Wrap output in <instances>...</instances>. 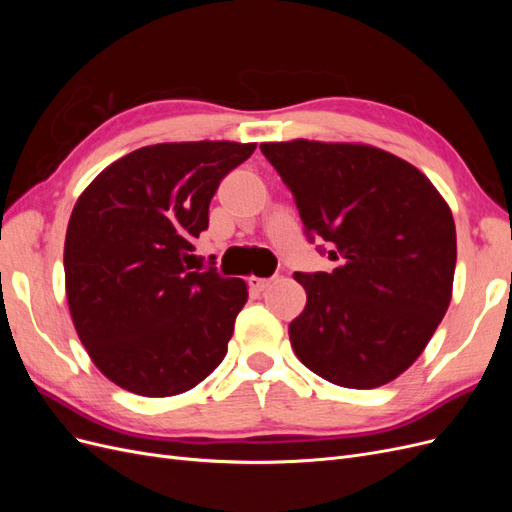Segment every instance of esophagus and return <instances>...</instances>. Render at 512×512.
Masks as SVG:
<instances>
[{"label": "esophagus", "mask_w": 512, "mask_h": 512, "mask_svg": "<svg viewBox=\"0 0 512 512\" xmlns=\"http://www.w3.org/2000/svg\"><path fill=\"white\" fill-rule=\"evenodd\" d=\"M271 277H256V275H252L250 277V288L252 290H256V292H262V290H267L269 286H271Z\"/></svg>", "instance_id": "34e87169"}]
</instances>
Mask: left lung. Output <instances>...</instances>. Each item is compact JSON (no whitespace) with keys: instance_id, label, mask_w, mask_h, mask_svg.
<instances>
[{"instance_id":"left-lung-1","label":"left lung","mask_w":512,"mask_h":512,"mask_svg":"<svg viewBox=\"0 0 512 512\" xmlns=\"http://www.w3.org/2000/svg\"><path fill=\"white\" fill-rule=\"evenodd\" d=\"M331 273H294L305 292L294 354L320 378L376 389L421 356L453 297L451 207L410 162L361 143H262Z\"/></svg>"}]
</instances>
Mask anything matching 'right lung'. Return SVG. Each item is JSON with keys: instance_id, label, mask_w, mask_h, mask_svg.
<instances>
[{"instance_id": "obj_1", "label": "right lung", "mask_w": 512, "mask_h": 512, "mask_svg": "<svg viewBox=\"0 0 512 512\" xmlns=\"http://www.w3.org/2000/svg\"><path fill=\"white\" fill-rule=\"evenodd\" d=\"M256 143L141 147L91 181L72 209L66 297L91 361L121 389L170 397L222 363L247 284L190 271L220 181Z\"/></svg>"}]
</instances>
